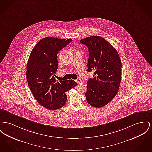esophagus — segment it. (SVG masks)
I'll list each match as a JSON object with an SVG mask.
<instances>
[{"instance_id":"esophagus-1","label":"esophagus","mask_w":152,"mask_h":152,"mask_svg":"<svg viewBox=\"0 0 152 152\" xmlns=\"http://www.w3.org/2000/svg\"><path fill=\"white\" fill-rule=\"evenodd\" d=\"M76 81L79 84H80L81 82V80L80 79H77L76 80Z\"/></svg>"}]
</instances>
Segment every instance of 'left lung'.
Returning a JSON list of instances; mask_svg holds the SVG:
<instances>
[{
    "label": "left lung",
    "instance_id": "8db88e82",
    "mask_svg": "<svg viewBox=\"0 0 152 152\" xmlns=\"http://www.w3.org/2000/svg\"><path fill=\"white\" fill-rule=\"evenodd\" d=\"M80 42L89 51L87 71H94V78L87 82V102L94 107H103L118 93L121 80V58L116 49L100 36L81 39Z\"/></svg>",
    "mask_w": 152,
    "mask_h": 152
}]
</instances>
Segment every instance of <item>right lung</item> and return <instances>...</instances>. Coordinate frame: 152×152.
Wrapping results in <instances>:
<instances>
[{"label":"right lung","instance_id":"add662e5","mask_svg":"<svg viewBox=\"0 0 152 152\" xmlns=\"http://www.w3.org/2000/svg\"><path fill=\"white\" fill-rule=\"evenodd\" d=\"M72 41L45 37L35 45L29 56L26 67L28 87L36 100L47 109L63 107L67 100L65 92L77 85L73 80L57 81L54 77L58 66L57 55Z\"/></svg>","mask_w":152,"mask_h":152}]
</instances>
